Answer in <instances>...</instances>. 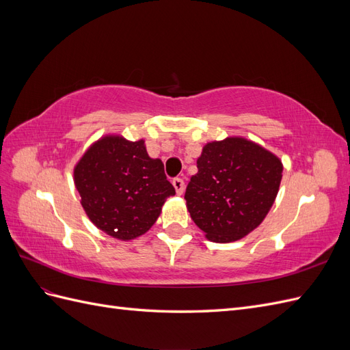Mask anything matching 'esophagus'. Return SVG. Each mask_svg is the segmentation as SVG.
Here are the masks:
<instances>
[{
  "label": "esophagus",
  "mask_w": 350,
  "mask_h": 350,
  "mask_svg": "<svg viewBox=\"0 0 350 350\" xmlns=\"http://www.w3.org/2000/svg\"><path fill=\"white\" fill-rule=\"evenodd\" d=\"M172 185L175 187V191H176V194H178V196H181V194L184 193V189H185V183H184V179H181V178H175L174 181H172Z\"/></svg>",
  "instance_id": "34e87169"
}]
</instances>
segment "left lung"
I'll use <instances>...</instances> for the list:
<instances>
[{"label": "left lung", "mask_w": 350, "mask_h": 350, "mask_svg": "<svg viewBox=\"0 0 350 350\" xmlns=\"http://www.w3.org/2000/svg\"><path fill=\"white\" fill-rule=\"evenodd\" d=\"M187 185L189 216L211 242H234L260 226L279 193L282 161L243 137L210 142Z\"/></svg>", "instance_id": "obj_1"}]
</instances>
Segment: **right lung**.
<instances>
[{"mask_svg":"<svg viewBox=\"0 0 350 350\" xmlns=\"http://www.w3.org/2000/svg\"><path fill=\"white\" fill-rule=\"evenodd\" d=\"M74 185L88 217L105 234L131 241L149 230L175 188L161 159L147 154L144 140L107 134L74 166Z\"/></svg>","mask_w":350,"mask_h":350,"instance_id":"obj_1","label":"right lung"}]
</instances>
